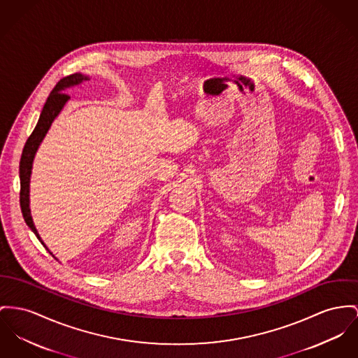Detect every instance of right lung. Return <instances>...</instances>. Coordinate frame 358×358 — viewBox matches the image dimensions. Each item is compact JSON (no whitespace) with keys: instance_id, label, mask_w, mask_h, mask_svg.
Instances as JSON below:
<instances>
[{"instance_id":"right-lung-1","label":"right lung","mask_w":358,"mask_h":358,"mask_svg":"<svg viewBox=\"0 0 358 358\" xmlns=\"http://www.w3.org/2000/svg\"><path fill=\"white\" fill-rule=\"evenodd\" d=\"M87 80H90L88 76H84L81 73H74V74L61 78L57 83V85L54 87V90L48 95L46 104L43 106V110L41 113L39 120H38L32 134L28 137V140H27L24 145V149H23V153H22V159H20V206H22V213H23L27 225L31 228V231L36 235V238L41 240V243L43 245H45V243L42 241V238L39 236V234H38V231L34 225V221H32V217H31V210H29V179H31V172H32V163H34V159H35V155H36V150H38L39 145L43 141L45 136L48 134L51 123L58 117V114L61 113V110L64 108L66 101L71 99L69 95L64 94L65 90L74 87V85H78V84H81L83 81H87Z\"/></svg>"}]
</instances>
